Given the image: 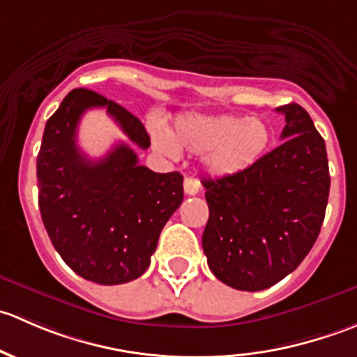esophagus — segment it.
<instances>
[{"mask_svg":"<svg viewBox=\"0 0 357 357\" xmlns=\"http://www.w3.org/2000/svg\"><path fill=\"white\" fill-rule=\"evenodd\" d=\"M199 192H200V183L197 181L195 178H192V176H188V178L185 179V193L186 195H197Z\"/></svg>","mask_w":357,"mask_h":357,"instance_id":"34e87169","label":"esophagus"}]
</instances>
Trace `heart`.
I'll return each instance as SVG.
<instances>
[{"label":"heart","mask_w":357,"mask_h":357,"mask_svg":"<svg viewBox=\"0 0 357 357\" xmlns=\"http://www.w3.org/2000/svg\"><path fill=\"white\" fill-rule=\"evenodd\" d=\"M153 143L167 157H179L181 149L204 153V164L214 176H235L250 169L268 152L273 129L262 117L235 114H197L186 112L169 132L158 121L150 122Z\"/></svg>","instance_id":"1"}]
</instances>
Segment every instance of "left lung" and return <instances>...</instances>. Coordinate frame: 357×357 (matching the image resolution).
Segmentation results:
<instances>
[{"label":"left lung","mask_w":357,"mask_h":357,"mask_svg":"<svg viewBox=\"0 0 357 357\" xmlns=\"http://www.w3.org/2000/svg\"><path fill=\"white\" fill-rule=\"evenodd\" d=\"M285 115V142L235 176L204 179L207 264L236 290L259 291L290 275L321 229L330 193L325 139L297 103Z\"/></svg>","instance_id":"left-lung-1"}]
</instances>
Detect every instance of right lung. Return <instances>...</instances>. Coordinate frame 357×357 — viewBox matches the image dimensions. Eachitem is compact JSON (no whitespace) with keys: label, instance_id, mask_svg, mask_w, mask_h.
<instances>
[{"label":"right lung","instance_id":"obj_1","mask_svg":"<svg viewBox=\"0 0 357 357\" xmlns=\"http://www.w3.org/2000/svg\"><path fill=\"white\" fill-rule=\"evenodd\" d=\"M103 107L126 136L149 149L138 117L89 89H72L48 119L38 153L39 211L53 247L79 276L100 285L139 278L162 228L183 202V176L158 174L119 143L91 160L77 146L82 114Z\"/></svg>","mask_w":357,"mask_h":357}]
</instances>
